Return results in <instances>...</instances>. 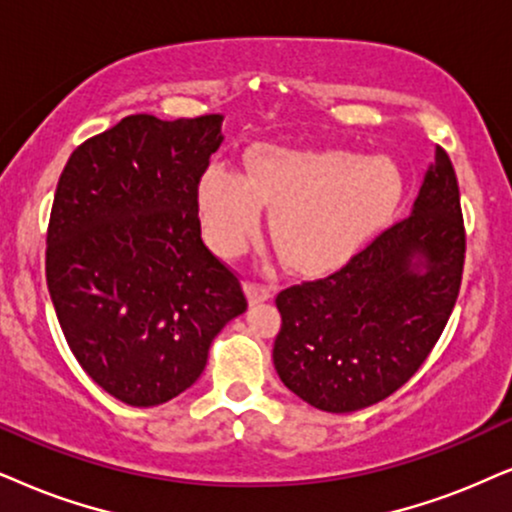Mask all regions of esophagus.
I'll return each mask as SVG.
<instances>
[{"label": "esophagus", "instance_id": "34e87169", "mask_svg": "<svg viewBox=\"0 0 512 512\" xmlns=\"http://www.w3.org/2000/svg\"><path fill=\"white\" fill-rule=\"evenodd\" d=\"M245 295H248V302L250 304H260V302H267L271 297V288L269 286H262V283H245Z\"/></svg>", "mask_w": 512, "mask_h": 512}]
</instances>
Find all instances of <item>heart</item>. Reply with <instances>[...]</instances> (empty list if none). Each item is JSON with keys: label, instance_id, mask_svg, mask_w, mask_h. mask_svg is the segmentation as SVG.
I'll return each instance as SVG.
<instances>
[{"label": "heart", "instance_id": "1", "mask_svg": "<svg viewBox=\"0 0 512 512\" xmlns=\"http://www.w3.org/2000/svg\"><path fill=\"white\" fill-rule=\"evenodd\" d=\"M401 198L404 174L394 160L342 148L260 146L248 155V174L212 165L198 186L205 238L219 255L245 250L267 205L278 255L302 274L347 264L390 226Z\"/></svg>", "mask_w": 512, "mask_h": 512}]
</instances>
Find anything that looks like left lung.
I'll list each match as a JSON object with an SVG mask.
<instances>
[{
	"label": "left lung",
	"mask_w": 512,
	"mask_h": 512,
	"mask_svg": "<svg viewBox=\"0 0 512 512\" xmlns=\"http://www.w3.org/2000/svg\"><path fill=\"white\" fill-rule=\"evenodd\" d=\"M465 229L454 165L437 146L411 215L335 274L276 295L274 366L314 409L352 413L428 359L461 290Z\"/></svg>",
	"instance_id": "8db88e82"
}]
</instances>
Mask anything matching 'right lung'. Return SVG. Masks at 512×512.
I'll list each match as a JSON object with an SVG mask.
<instances>
[{
    "label": "right lung",
    "instance_id": "1",
    "mask_svg": "<svg viewBox=\"0 0 512 512\" xmlns=\"http://www.w3.org/2000/svg\"><path fill=\"white\" fill-rule=\"evenodd\" d=\"M222 115H129L77 146L58 179L47 286L84 373L129 406L196 383L215 335L248 309L200 238L198 184Z\"/></svg>",
    "mask_w": 512,
    "mask_h": 512
}]
</instances>
